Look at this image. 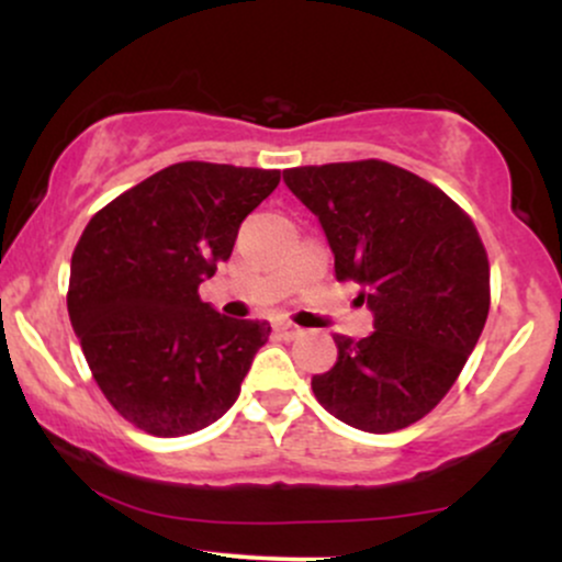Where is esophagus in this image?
I'll list each match as a JSON object with an SVG mask.
<instances>
[{"instance_id":"obj_1","label":"esophagus","mask_w":562,"mask_h":562,"mask_svg":"<svg viewBox=\"0 0 562 562\" xmlns=\"http://www.w3.org/2000/svg\"><path fill=\"white\" fill-rule=\"evenodd\" d=\"M277 333H280L282 338L293 340V338H299L303 330H301L299 325H293V322H277Z\"/></svg>"}]
</instances>
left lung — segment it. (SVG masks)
Masks as SVG:
<instances>
[{
    "mask_svg": "<svg viewBox=\"0 0 562 562\" xmlns=\"http://www.w3.org/2000/svg\"><path fill=\"white\" fill-rule=\"evenodd\" d=\"M319 218L335 277L362 285L375 317L362 340L335 335L338 362L312 378L351 428L393 434L447 396L488 317V259L470 216L436 184L385 160L282 173Z\"/></svg>",
    "mask_w": 562,
    "mask_h": 562,
    "instance_id": "left-lung-1",
    "label": "left lung"
}]
</instances>
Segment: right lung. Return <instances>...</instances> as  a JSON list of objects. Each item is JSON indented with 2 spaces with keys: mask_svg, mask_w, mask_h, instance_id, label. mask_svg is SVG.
<instances>
[{
  "mask_svg": "<svg viewBox=\"0 0 562 562\" xmlns=\"http://www.w3.org/2000/svg\"><path fill=\"white\" fill-rule=\"evenodd\" d=\"M277 184L280 171L184 160L89 218L70 259V325L100 391L145 434H195L240 396L272 327L224 317L198 288Z\"/></svg>",
  "mask_w": 562,
  "mask_h": 562,
  "instance_id": "1",
  "label": "right lung"
}]
</instances>
